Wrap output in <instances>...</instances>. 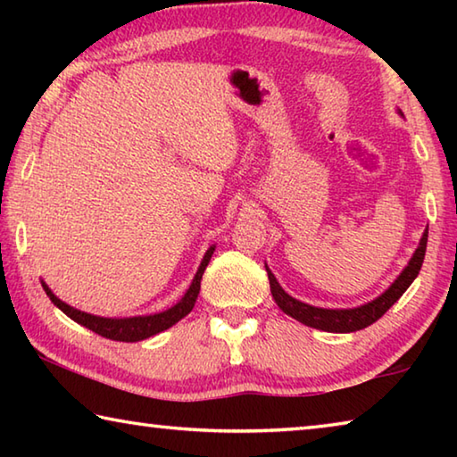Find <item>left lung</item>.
I'll return each mask as SVG.
<instances>
[{
  "label": "left lung",
  "mask_w": 457,
  "mask_h": 457,
  "mask_svg": "<svg viewBox=\"0 0 457 457\" xmlns=\"http://www.w3.org/2000/svg\"><path fill=\"white\" fill-rule=\"evenodd\" d=\"M401 112V111H399ZM425 247H428V229L423 231L421 242L417 245L413 258L409 260L403 272L397 276V280L393 282L389 288H386L381 296H377L370 303L357 306V308H319L300 303V300L292 298L288 292L278 284L276 276L270 272L266 266L268 280H270V292H272V298L276 304L280 306V311L286 312L292 319L298 322L306 324V327L327 330V332H354L361 328H367L375 320L381 319V316L389 311V308L397 303V300L403 296V292L411 286V282L417 278L425 258Z\"/></svg>",
  "instance_id": "left-lung-1"
}]
</instances>
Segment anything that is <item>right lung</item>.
<instances>
[{
	"mask_svg": "<svg viewBox=\"0 0 457 457\" xmlns=\"http://www.w3.org/2000/svg\"><path fill=\"white\" fill-rule=\"evenodd\" d=\"M213 250H215V245H212L210 250L205 252V256H204V260H201L199 270H197L195 278H193L189 290L185 292V296L179 300V303L171 308H167V311H163V312L149 314V316H130V319H104V316H95V314L76 311V308L68 306L66 303H62L56 294H54L48 286H46V282H42V286H44L46 294L50 296L52 303L56 304L66 316H71L74 322L82 324V327L90 328L92 332H96V335L104 337V338L120 340V343H138V340H145L153 335H157V332H163L169 327H173L175 322H179L183 316H187L193 311L199 288H201V276H204L207 264H210Z\"/></svg>",
	"mask_w": 457,
	"mask_h": 457,
	"instance_id": "1",
	"label": "right lung"
}]
</instances>
